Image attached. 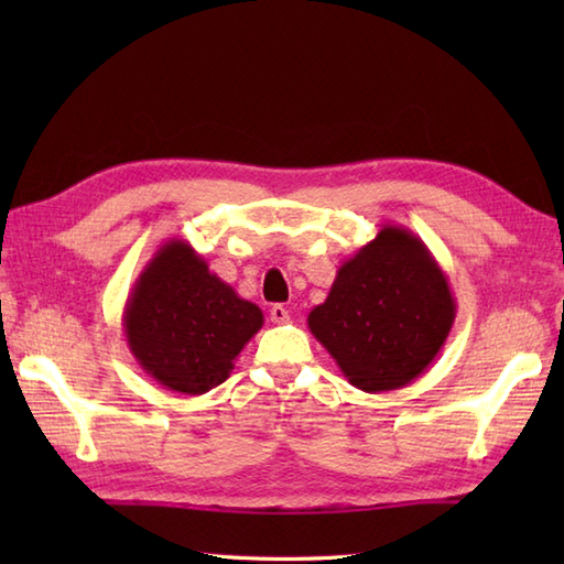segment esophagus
I'll return each mask as SVG.
<instances>
[{
    "label": "esophagus",
    "instance_id": "34e87169",
    "mask_svg": "<svg viewBox=\"0 0 564 564\" xmlns=\"http://www.w3.org/2000/svg\"><path fill=\"white\" fill-rule=\"evenodd\" d=\"M269 315H271L273 325H283V322L291 319V313H289V307H285V305H271Z\"/></svg>",
    "mask_w": 564,
    "mask_h": 564
}]
</instances>
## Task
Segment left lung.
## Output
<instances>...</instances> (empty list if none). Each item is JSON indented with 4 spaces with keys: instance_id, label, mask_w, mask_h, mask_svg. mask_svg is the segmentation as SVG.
<instances>
[{
    "instance_id": "left-lung-1",
    "label": "left lung",
    "mask_w": 564,
    "mask_h": 564,
    "mask_svg": "<svg viewBox=\"0 0 564 564\" xmlns=\"http://www.w3.org/2000/svg\"><path fill=\"white\" fill-rule=\"evenodd\" d=\"M455 297L446 273L412 230L382 225L346 259L307 327L364 392L410 386L446 344Z\"/></svg>"
}]
</instances>
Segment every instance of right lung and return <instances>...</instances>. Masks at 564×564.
<instances>
[{"mask_svg": "<svg viewBox=\"0 0 564 564\" xmlns=\"http://www.w3.org/2000/svg\"><path fill=\"white\" fill-rule=\"evenodd\" d=\"M263 325L186 239L172 237L142 269L123 307V334L140 368L166 390L203 394L230 378Z\"/></svg>", "mask_w": 564, "mask_h": 564, "instance_id": "1", "label": "right lung"}]
</instances>
